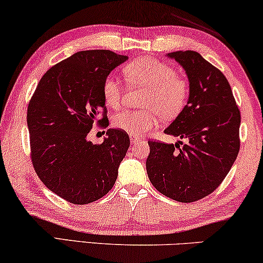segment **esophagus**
Segmentation results:
<instances>
[{
	"mask_svg": "<svg viewBox=\"0 0 263 263\" xmlns=\"http://www.w3.org/2000/svg\"><path fill=\"white\" fill-rule=\"evenodd\" d=\"M129 139H130L132 143H139L140 141H141V139L138 138L136 135H130V136H129Z\"/></svg>",
	"mask_w": 263,
	"mask_h": 263,
	"instance_id": "1",
	"label": "esophagus"
}]
</instances>
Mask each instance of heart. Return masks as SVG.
I'll use <instances>...</instances> for the list:
<instances>
[{"label":"heart","mask_w":263,"mask_h":263,"mask_svg":"<svg viewBox=\"0 0 263 263\" xmlns=\"http://www.w3.org/2000/svg\"><path fill=\"white\" fill-rule=\"evenodd\" d=\"M123 73L128 84L147 88L148 92L142 100V106L147 109L117 111L112 117L115 128L130 135L145 134L157 127L160 114L165 118H172L184 109L189 98L188 81L176 73L171 64L152 57H142L128 63ZM102 91L107 106L115 109L121 105L123 87L116 75H107Z\"/></svg>","instance_id":"heart-1"}]
</instances>
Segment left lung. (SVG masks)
<instances>
[{"label":"left lung","mask_w":263,"mask_h":263,"mask_svg":"<svg viewBox=\"0 0 263 263\" xmlns=\"http://www.w3.org/2000/svg\"><path fill=\"white\" fill-rule=\"evenodd\" d=\"M184 68L189 99L165 134L188 143L148 141L147 175L158 192L178 202H195L224 181L239 152L240 111L231 86L199 52L167 53ZM181 142V141H179Z\"/></svg>","instance_id":"obj_1"}]
</instances>
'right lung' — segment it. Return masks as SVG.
<instances>
[{"instance_id": "1", "label": "right lung", "mask_w": 263, "mask_h": 263, "mask_svg": "<svg viewBox=\"0 0 263 263\" xmlns=\"http://www.w3.org/2000/svg\"><path fill=\"white\" fill-rule=\"evenodd\" d=\"M128 57L110 50L79 51L43 75L27 107L31 159L35 174L56 195L75 204L106 195L130 145L120 129H109L102 143L87 135L106 128L103 82Z\"/></svg>"}]
</instances>
